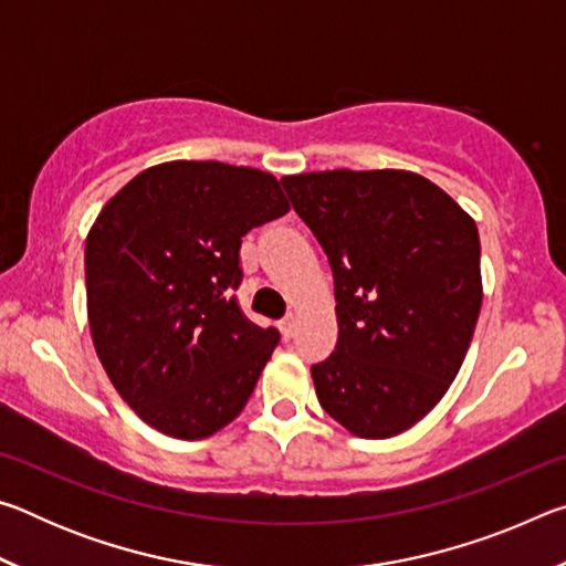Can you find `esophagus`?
Here are the masks:
<instances>
[{"instance_id":"34e87169","label":"esophagus","mask_w":566,"mask_h":566,"mask_svg":"<svg viewBox=\"0 0 566 566\" xmlns=\"http://www.w3.org/2000/svg\"><path fill=\"white\" fill-rule=\"evenodd\" d=\"M280 329H282V337H284V339H292V337H294V332H296V319H294V317H286V319H282Z\"/></svg>"}]
</instances>
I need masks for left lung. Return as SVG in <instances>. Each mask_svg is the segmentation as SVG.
<instances>
[{"mask_svg": "<svg viewBox=\"0 0 566 566\" xmlns=\"http://www.w3.org/2000/svg\"><path fill=\"white\" fill-rule=\"evenodd\" d=\"M334 274L337 349L312 367L324 411L389 439L434 409L482 310L479 232L444 189L405 169L282 177Z\"/></svg>", "mask_w": 566, "mask_h": 566, "instance_id": "1", "label": "left lung"}]
</instances>
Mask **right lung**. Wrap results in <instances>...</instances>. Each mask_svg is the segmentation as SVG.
Wrapping results in <instances>:
<instances>
[{"label":"right lung","instance_id":"1","mask_svg":"<svg viewBox=\"0 0 566 566\" xmlns=\"http://www.w3.org/2000/svg\"><path fill=\"white\" fill-rule=\"evenodd\" d=\"M286 212L270 171L179 159L139 171L94 219L84 247L94 349L157 432L212 437L252 397L280 332L239 310V247Z\"/></svg>","mask_w":566,"mask_h":566}]
</instances>
